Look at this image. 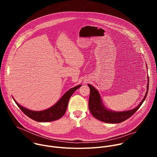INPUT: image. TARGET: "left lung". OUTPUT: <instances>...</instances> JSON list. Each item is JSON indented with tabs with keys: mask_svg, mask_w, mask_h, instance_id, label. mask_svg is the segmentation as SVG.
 Returning <instances> with one entry per match:
<instances>
[{
	"mask_svg": "<svg viewBox=\"0 0 157 157\" xmlns=\"http://www.w3.org/2000/svg\"><path fill=\"white\" fill-rule=\"evenodd\" d=\"M147 78L148 82L147 85V91L144 99L142 100L140 104L136 107L132 109L120 112H116L107 108L102 102L99 91L93 86L88 84L87 85L89 87V89H90V96H89L88 105L91 113L96 119L105 123L119 124L125 121L135 113L144 102L148 90V76Z\"/></svg>",
	"mask_w": 157,
	"mask_h": 157,
	"instance_id": "1",
	"label": "left lung"
}]
</instances>
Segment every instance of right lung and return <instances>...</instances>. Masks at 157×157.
<instances>
[{
    "mask_svg": "<svg viewBox=\"0 0 157 157\" xmlns=\"http://www.w3.org/2000/svg\"><path fill=\"white\" fill-rule=\"evenodd\" d=\"M81 86V84H79L69 89L53 106L43 110L35 111L30 110L20 105L17 102H16L13 98H12L20 110L30 119L41 122H52L60 119L64 114L71 96L74 92Z\"/></svg>",
    "mask_w": 157,
    "mask_h": 157,
    "instance_id": "right-lung-1",
    "label": "right lung"
}]
</instances>
